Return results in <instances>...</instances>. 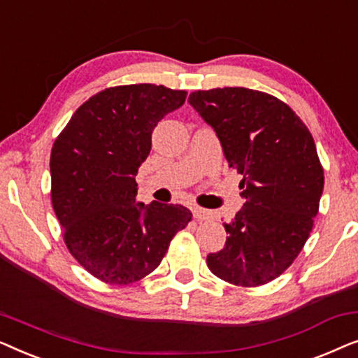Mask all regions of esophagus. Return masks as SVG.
Returning a JSON list of instances; mask_svg holds the SVG:
<instances>
[{"label": "esophagus", "instance_id": "esophagus-1", "mask_svg": "<svg viewBox=\"0 0 358 358\" xmlns=\"http://www.w3.org/2000/svg\"><path fill=\"white\" fill-rule=\"evenodd\" d=\"M192 215L195 220H212L213 213L210 210H205L202 207H192Z\"/></svg>", "mask_w": 358, "mask_h": 358}]
</instances>
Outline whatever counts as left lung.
I'll return each instance as SVG.
<instances>
[{"instance_id":"1","label":"left lung","mask_w":358,"mask_h":358,"mask_svg":"<svg viewBox=\"0 0 358 358\" xmlns=\"http://www.w3.org/2000/svg\"><path fill=\"white\" fill-rule=\"evenodd\" d=\"M189 104L217 131L246 200L224 223L227 243L207 266L233 285L272 282L300 254L320 210L324 171L315 140L285 102L262 91H195Z\"/></svg>"}]
</instances>
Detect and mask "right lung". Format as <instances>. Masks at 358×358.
<instances>
[{
  "label": "right lung",
  "mask_w": 358,
  "mask_h": 358,
  "mask_svg": "<svg viewBox=\"0 0 358 358\" xmlns=\"http://www.w3.org/2000/svg\"><path fill=\"white\" fill-rule=\"evenodd\" d=\"M185 91L156 85L97 92L57 136L50 155L52 205L71 256L106 283L129 285L163 261L192 213L182 205L136 202L151 134L184 104Z\"/></svg>",
  "instance_id": "obj_1"
}]
</instances>
